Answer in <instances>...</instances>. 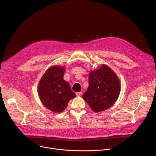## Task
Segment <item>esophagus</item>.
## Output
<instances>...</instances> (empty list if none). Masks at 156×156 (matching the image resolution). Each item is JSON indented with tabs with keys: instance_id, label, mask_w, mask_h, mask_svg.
<instances>
[{
	"instance_id": "obj_1",
	"label": "esophagus",
	"mask_w": 156,
	"mask_h": 156,
	"mask_svg": "<svg viewBox=\"0 0 156 156\" xmlns=\"http://www.w3.org/2000/svg\"><path fill=\"white\" fill-rule=\"evenodd\" d=\"M81 94H82V92H78V93H76V96H78V97L81 96Z\"/></svg>"
}]
</instances>
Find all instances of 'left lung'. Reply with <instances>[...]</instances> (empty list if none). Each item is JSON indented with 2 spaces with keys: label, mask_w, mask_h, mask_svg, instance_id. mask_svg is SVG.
<instances>
[{
  "label": "left lung",
  "mask_w": 156,
  "mask_h": 156,
  "mask_svg": "<svg viewBox=\"0 0 156 156\" xmlns=\"http://www.w3.org/2000/svg\"><path fill=\"white\" fill-rule=\"evenodd\" d=\"M120 90L117 75L108 66L102 64L99 69L90 71L89 86L82 97L93 111L99 112L115 104Z\"/></svg>",
  "instance_id": "left-lung-1"
}]
</instances>
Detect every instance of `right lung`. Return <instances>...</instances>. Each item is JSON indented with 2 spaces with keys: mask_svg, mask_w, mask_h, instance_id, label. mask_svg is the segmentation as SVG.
<instances>
[{
  "mask_svg": "<svg viewBox=\"0 0 156 156\" xmlns=\"http://www.w3.org/2000/svg\"><path fill=\"white\" fill-rule=\"evenodd\" d=\"M65 71L63 66H51L42 75L38 85L37 92L41 102L54 113L62 112L69 102L76 96L69 83L63 80Z\"/></svg>",
  "mask_w": 156,
  "mask_h": 156,
  "instance_id": "add662e5",
  "label": "right lung"
}]
</instances>
